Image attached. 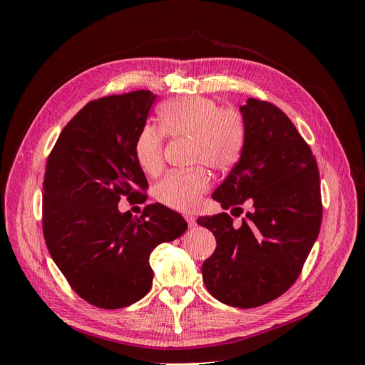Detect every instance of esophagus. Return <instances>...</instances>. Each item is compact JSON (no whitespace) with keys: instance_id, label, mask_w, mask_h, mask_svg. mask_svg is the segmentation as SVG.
Segmentation results:
<instances>
[{"instance_id":"obj_1","label":"esophagus","mask_w":365,"mask_h":365,"mask_svg":"<svg viewBox=\"0 0 365 365\" xmlns=\"http://www.w3.org/2000/svg\"><path fill=\"white\" fill-rule=\"evenodd\" d=\"M184 217H185V220H187V224H189V227H190V228L196 227V217H195L193 215H185Z\"/></svg>"}]
</instances>
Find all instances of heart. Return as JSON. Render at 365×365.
Instances as JSON below:
<instances>
[{
    "mask_svg": "<svg viewBox=\"0 0 365 365\" xmlns=\"http://www.w3.org/2000/svg\"><path fill=\"white\" fill-rule=\"evenodd\" d=\"M160 123L165 134L190 140L192 164H205L213 170L233 165L244 146V123L233 109L220 108L208 97H181L160 108ZM163 132L145 126L135 138L134 155L140 169L158 175L164 168ZM210 189V176L204 169L173 172L158 182L157 197L178 212H192Z\"/></svg>",
    "mask_w": 365,
    "mask_h": 365,
    "instance_id": "heart-1",
    "label": "heart"
}]
</instances>
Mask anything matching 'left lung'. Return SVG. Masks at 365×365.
Wrapping results in <instances>:
<instances>
[{
    "label": "left lung",
    "mask_w": 365,
    "mask_h": 365,
    "mask_svg": "<svg viewBox=\"0 0 365 365\" xmlns=\"http://www.w3.org/2000/svg\"><path fill=\"white\" fill-rule=\"evenodd\" d=\"M239 111L244 146L237 164L212 197L231 213L251 210L236 228L227 213L197 224L216 237L202 279L216 300L257 307L288 291L322 225L319 173L311 148L282 109L248 98Z\"/></svg>",
    "instance_id": "1"
}]
</instances>
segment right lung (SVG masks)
<instances>
[{
    "label": "right lung",
    "mask_w": 365,
    "mask_h": 365,
    "mask_svg": "<svg viewBox=\"0 0 365 365\" xmlns=\"http://www.w3.org/2000/svg\"><path fill=\"white\" fill-rule=\"evenodd\" d=\"M157 94L149 90L93 101L65 126L42 182V230L50 256L71 288L102 309L130 306L153 279L149 256L185 233L173 210L150 204L121 213V196L145 202V172L134 155Z\"/></svg>",
    "instance_id": "add662e5"
}]
</instances>
